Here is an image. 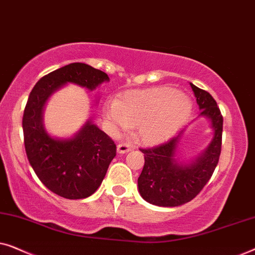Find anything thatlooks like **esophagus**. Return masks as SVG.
I'll return each instance as SVG.
<instances>
[{
	"label": "esophagus",
	"mask_w": 255,
	"mask_h": 255,
	"mask_svg": "<svg viewBox=\"0 0 255 255\" xmlns=\"http://www.w3.org/2000/svg\"><path fill=\"white\" fill-rule=\"evenodd\" d=\"M133 148H134V146L127 144V142H123V144L117 145V152L120 153V154H124V153H127L128 151H132Z\"/></svg>",
	"instance_id": "esophagus-1"
}]
</instances>
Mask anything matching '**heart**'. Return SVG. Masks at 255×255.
Returning a JSON list of instances; mask_svg holds the SVG:
<instances>
[{
	"mask_svg": "<svg viewBox=\"0 0 255 255\" xmlns=\"http://www.w3.org/2000/svg\"><path fill=\"white\" fill-rule=\"evenodd\" d=\"M191 102L169 88L127 92L104 108V118L114 130L134 127L138 140L147 145L169 138L189 116Z\"/></svg>",
	"mask_w": 255,
	"mask_h": 255,
	"instance_id": "b5f03b06",
	"label": "heart"
}]
</instances>
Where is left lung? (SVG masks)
<instances>
[{
  "instance_id": "1",
  "label": "left lung",
  "mask_w": 255,
  "mask_h": 255,
  "mask_svg": "<svg viewBox=\"0 0 255 255\" xmlns=\"http://www.w3.org/2000/svg\"><path fill=\"white\" fill-rule=\"evenodd\" d=\"M200 107V116L211 122L214 138L208 148L190 163L176 160L181 131L163 144L151 148H140L145 163L138 177L141 197L158 207H179L200 194L217 166L222 151L223 116L210 94L190 83Z\"/></svg>"
}]
</instances>
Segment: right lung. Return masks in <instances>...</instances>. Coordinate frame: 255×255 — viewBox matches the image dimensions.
Returning <instances> with one entry per match:
<instances>
[{"instance_id": "add662e5", "label": "right lung", "mask_w": 255, "mask_h": 255, "mask_svg": "<svg viewBox=\"0 0 255 255\" xmlns=\"http://www.w3.org/2000/svg\"><path fill=\"white\" fill-rule=\"evenodd\" d=\"M104 81H109L104 72L73 62L43 76L31 90L24 109V146L30 165L45 187L68 200L95 193L116 156V145L92 121H87L73 138L51 137L43 124L45 103L66 83L94 90Z\"/></svg>"}]
</instances>
